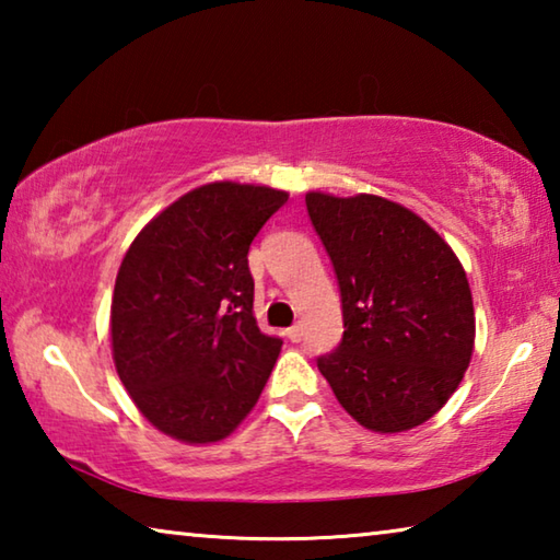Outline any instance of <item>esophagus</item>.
Returning a JSON list of instances; mask_svg holds the SVG:
<instances>
[{
	"mask_svg": "<svg viewBox=\"0 0 560 560\" xmlns=\"http://www.w3.org/2000/svg\"><path fill=\"white\" fill-rule=\"evenodd\" d=\"M287 336L293 340V343H301V340H303V326H301V324L291 326V328L287 330Z\"/></svg>",
	"mask_w": 560,
	"mask_h": 560,
	"instance_id": "1",
	"label": "esophagus"
}]
</instances>
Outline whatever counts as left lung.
<instances>
[{
  "mask_svg": "<svg viewBox=\"0 0 560 560\" xmlns=\"http://www.w3.org/2000/svg\"><path fill=\"white\" fill-rule=\"evenodd\" d=\"M334 264L343 338L318 371L363 428L402 432L440 410L474 348L467 273L428 222L385 197L306 195Z\"/></svg>",
  "mask_w": 560,
  "mask_h": 560,
  "instance_id": "obj_1",
  "label": "left lung"
}]
</instances>
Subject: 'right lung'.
I'll return each instance as SVG.
<instances>
[{
  "instance_id": "right-lung-1",
  "label": "right lung",
  "mask_w": 560,
  "mask_h": 560,
  "mask_svg": "<svg viewBox=\"0 0 560 560\" xmlns=\"http://www.w3.org/2000/svg\"><path fill=\"white\" fill-rule=\"evenodd\" d=\"M287 200L271 187H197L160 212L120 264L113 360L138 410L170 438H226L267 385L283 340L261 334L252 314L246 254Z\"/></svg>"
}]
</instances>
